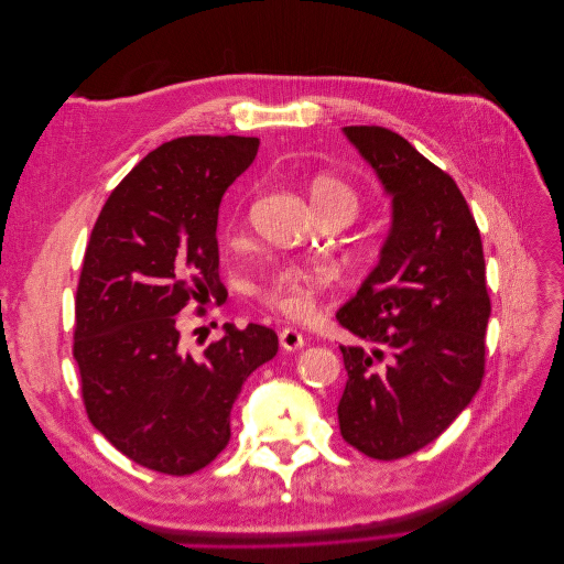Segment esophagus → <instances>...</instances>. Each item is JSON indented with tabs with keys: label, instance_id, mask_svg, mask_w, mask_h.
Here are the masks:
<instances>
[{
	"label": "esophagus",
	"instance_id": "34e87169",
	"mask_svg": "<svg viewBox=\"0 0 564 564\" xmlns=\"http://www.w3.org/2000/svg\"><path fill=\"white\" fill-rule=\"evenodd\" d=\"M303 344H305L303 334H301V332H296L294 327H284V329L280 332V346H282L284 350H289V352L301 350V348H303Z\"/></svg>",
	"mask_w": 564,
	"mask_h": 564
}]
</instances>
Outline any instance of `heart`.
I'll use <instances>...</instances> for the list:
<instances>
[{"instance_id": "1", "label": "heart", "mask_w": 564, "mask_h": 564, "mask_svg": "<svg viewBox=\"0 0 564 564\" xmlns=\"http://www.w3.org/2000/svg\"><path fill=\"white\" fill-rule=\"evenodd\" d=\"M311 199L322 218L327 216H344L350 220L362 207V197L357 187L338 174L322 172L311 181ZM336 270L329 263H292L280 268L270 278L265 286H261V301L268 308L282 313L284 317L303 319L308 317L319 294L336 282Z\"/></svg>"}]
</instances>
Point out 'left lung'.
Instances as JSON below:
<instances>
[{"mask_svg":"<svg viewBox=\"0 0 564 564\" xmlns=\"http://www.w3.org/2000/svg\"><path fill=\"white\" fill-rule=\"evenodd\" d=\"M392 195V228L355 299L336 313L367 346H340L348 371L340 435L395 460L445 433L485 377L491 301L480 230L454 178L386 127H346Z\"/></svg>","mask_w":564,"mask_h":564,"instance_id":"obj_1","label":"left lung"}]
</instances>
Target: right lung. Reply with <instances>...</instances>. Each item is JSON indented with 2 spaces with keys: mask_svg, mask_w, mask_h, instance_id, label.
<instances>
[{
  "mask_svg": "<svg viewBox=\"0 0 564 564\" xmlns=\"http://www.w3.org/2000/svg\"><path fill=\"white\" fill-rule=\"evenodd\" d=\"M253 135H181L135 164L98 214L75 296L73 355L96 431L164 475L209 466L230 440V409L278 334L226 324L199 357L178 313L220 294L218 204L253 162ZM202 313V308H197Z\"/></svg>",
  "mask_w": 564,
  "mask_h": 564,
  "instance_id": "obj_1",
  "label": "right lung"
}]
</instances>
